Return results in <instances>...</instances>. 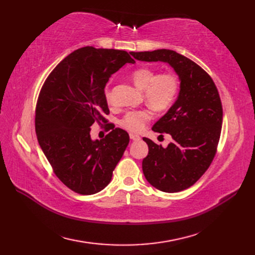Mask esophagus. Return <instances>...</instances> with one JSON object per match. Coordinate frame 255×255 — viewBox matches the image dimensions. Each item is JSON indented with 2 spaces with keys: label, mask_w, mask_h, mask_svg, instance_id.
<instances>
[{
  "label": "esophagus",
  "mask_w": 255,
  "mask_h": 255,
  "mask_svg": "<svg viewBox=\"0 0 255 255\" xmlns=\"http://www.w3.org/2000/svg\"><path fill=\"white\" fill-rule=\"evenodd\" d=\"M129 138H130V139H132L133 141L140 140V136L137 135V134H129Z\"/></svg>",
  "instance_id": "34e87169"
}]
</instances>
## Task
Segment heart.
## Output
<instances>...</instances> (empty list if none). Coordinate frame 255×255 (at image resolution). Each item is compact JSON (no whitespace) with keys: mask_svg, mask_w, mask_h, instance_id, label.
I'll return each mask as SVG.
<instances>
[{"mask_svg":"<svg viewBox=\"0 0 255 255\" xmlns=\"http://www.w3.org/2000/svg\"><path fill=\"white\" fill-rule=\"evenodd\" d=\"M132 80L137 88L144 90V99L152 109L166 111L175 101L180 89V80L174 73L166 72L158 74L151 68H139L132 74ZM107 101H112V96L106 92ZM152 118L150 110L128 112L121 120L122 127L130 132H139L146 122Z\"/></svg>","mask_w":255,"mask_h":255,"instance_id":"b5f03b06","label":"heart"}]
</instances>
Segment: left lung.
Segmentation results:
<instances>
[{"label":"left lung","instance_id":"left-lung-1","mask_svg":"<svg viewBox=\"0 0 255 255\" xmlns=\"http://www.w3.org/2000/svg\"><path fill=\"white\" fill-rule=\"evenodd\" d=\"M141 61H163L170 65L180 79L176 101L152 129L167 133L172 141L166 148L143 140L149 153L142 171L153 187L177 192L192 186L213 161L222 126V105L217 87L203 69L172 50L130 52Z\"/></svg>","mask_w":255,"mask_h":255}]
</instances>
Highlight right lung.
I'll return each mask as SVG.
<instances>
[{
	"label": "right lung",
	"instance_id": "1",
	"mask_svg": "<svg viewBox=\"0 0 255 255\" xmlns=\"http://www.w3.org/2000/svg\"><path fill=\"white\" fill-rule=\"evenodd\" d=\"M135 60L114 49L84 47L54 68L36 105L38 142L54 173L80 195H94L110 184L129 142L127 130L107 123L104 88L112 74ZM104 123L111 132L92 141L90 127Z\"/></svg>",
	"mask_w": 255,
	"mask_h": 255
}]
</instances>
